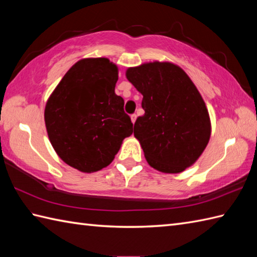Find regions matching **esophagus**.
Returning <instances> with one entry per match:
<instances>
[{"label":"esophagus","instance_id":"34e87169","mask_svg":"<svg viewBox=\"0 0 257 257\" xmlns=\"http://www.w3.org/2000/svg\"><path fill=\"white\" fill-rule=\"evenodd\" d=\"M130 118H132V122H133V123H135L136 119H137V114L134 113V114H132V116H130Z\"/></svg>","mask_w":257,"mask_h":257}]
</instances>
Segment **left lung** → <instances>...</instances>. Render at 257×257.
<instances>
[{"label": "left lung", "mask_w": 257, "mask_h": 257, "mask_svg": "<svg viewBox=\"0 0 257 257\" xmlns=\"http://www.w3.org/2000/svg\"><path fill=\"white\" fill-rule=\"evenodd\" d=\"M125 77L144 96L145 114L134 125L149 166L180 173L193 166L211 137L205 102L184 70L171 62H149L125 70Z\"/></svg>", "instance_id": "1"}]
</instances>
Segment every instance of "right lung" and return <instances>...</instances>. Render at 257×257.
<instances>
[{
  "mask_svg": "<svg viewBox=\"0 0 257 257\" xmlns=\"http://www.w3.org/2000/svg\"><path fill=\"white\" fill-rule=\"evenodd\" d=\"M118 66L106 57L83 58L64 75L47 99L46 132L57 156L80 172L110 165L133 122L116 95Z\"/></svg>",
  "mask_w": 257,
  "mask_h": 257,
  "instance_id": "right-lung-1",
  "label": "right lung"
}]
</instances>
